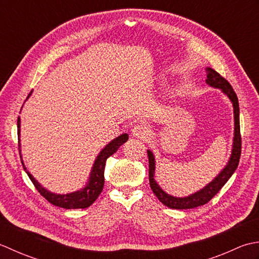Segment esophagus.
<instances>
[{"label": "esophagus", "instance_id": "obj_1", "mask_svg": "<svg viewBox=\"0 0 259 259\" xmlns=\"http://www.w3.org/2000/svg\"><path fill=\"white\" fill-rule=\"evenodd\" d=\"M132 135L134 137H137V139H144L146 135L149 134V128L145 124H136L133 128H132Z\"/></svg>", "mask_w": 259, "mask_h": 259}]
</instances>
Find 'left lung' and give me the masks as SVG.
Instances as JSON below:
<instances>
[{"label": "left lung", "mask_w": 259, "mask_h": 259, "mask_svg": "<svg viewBox=\"0 0 259 259\" xmlns=\"http://www.w3.org/2000/svg\"><path fill=\"white\" fill-rule=\"evenodd\" d=\"M207 71V79L205 82L207 85L218 88L223 92L229 100L233 104L234 107V122H235V130H234V142H233V149H231V154L228 162H227L226 166L220 171V173L215 177L212 181L209 182L204 188L200 189L199 191L194 192L187 197H174L171 194L166 193L163 190L159 183L155 181V157L152 151L147 150V156H149V179H150V186L153 193L155 194L156 198L160 201L166 205V207L171 209H192L196 207H200L208 203L211 199H212L215 194L219 192V190L223 188L226 182L229 180L230 177L233 176L236 171L237 166H238L240 153H241V137H240V125H239V104L237 95L234 92L233 87L230 83L226 80L224 77H221L217 71H214L212 68L207 67L205 68Z\"/></svg>", "instance_id": "left-lung-1"}]
</instances>
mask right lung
<instances>
[{
	"label": "right lung",
	"instance_id": "obj_1",
	"mask_svg": "<svg viewBox=\"0 0 259 259\" xmlns=\"http://www.w3.org/2000/svg\"><path fill=\"white\" fill-rule=\"evenodd\" d=\"M31 93L29 94V96L26 97V99L31 96ZM20 132H21V119L19 117L18 119L19 151H20L21 159H22V154H21V144H20ZM127 140H128V134L124 133L122 135L115 137L113 141H110L109 143L98 153L96 160H95L93 164L92 171H91V174H89L86 186L80 190H77V191H73L70 193L57 194L49 191V190H47L45 187H42L41 184L33 178L32 174L26 170L23 160H22V165L26 174L29 176L30 180L34 184L35 189L38 190L41 196L45 197L50 203L57 205V207L65 208V209H85L96 201V199L98 198L100 192L103 191L104 182H105L104 171H105V163H106V160L110 155H113L114 153L118 150V147L120 145H123Z\"/></svg>",
	"mask_w": 259,
	"mask_h": 259
}]
</instances>
